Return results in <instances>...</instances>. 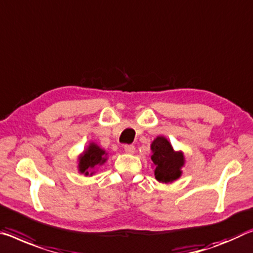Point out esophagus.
Here are the masks:
<instances>
[{
	"mask_svg": "<svg viewBox=\"0 0 253 253\" xmlns=\"http://www.w3.org/2000/svg\"><path fill=\"white\" fill-rule=\"evenodd\" d=\"M124 150H125L126 153L133 154L135 152V146L131 145V144H126V145H124Z\"/></svg>",
	"mask_w": 253,
	"mask_h": 253,
	"instance_id": "esophagus-1",
	"label": "esophagus"
}]
</instances>
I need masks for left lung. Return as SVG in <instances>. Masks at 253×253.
Segmentation results:
<instances>
[{
  "label": "left lung",
  "mask_w": 253,
  "mask_h": 253,
  "mask_svg": "<svg viewBox=\"0 0 253 253\" xmlns=\"http://www.w3.org/2000/svg\"><path fill=\"white\" fill-rule=\"evenodd\" d=\"M153 155L151 156L155 166V178L160 182H172L181 174L183 166V155L180 152H174L167 138L156 137L151 145Z\"/></svg>",
  "instance_id": "8db88e82"
}]
</instances>
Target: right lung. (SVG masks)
<instances>
[{
  "instance_id": "add662e5",
  "label": "right lung",
  "mask_w": 253,
  "mask_h": 253,
  "mask_svg": "<svg viewBox=\"0 0 253 253\" xmlns=\"http://www.w3.org/2000/svg\"><path fill=\"white\" fill-rule=\"evenodd\" d=\"M105 155V151L101 150L95 144H91L89 148L80 156V172L87 175L92 169H94L97 166H100V164L106 162ZM93 172H91V174Z\"/></svg>"
}]
</instances>
